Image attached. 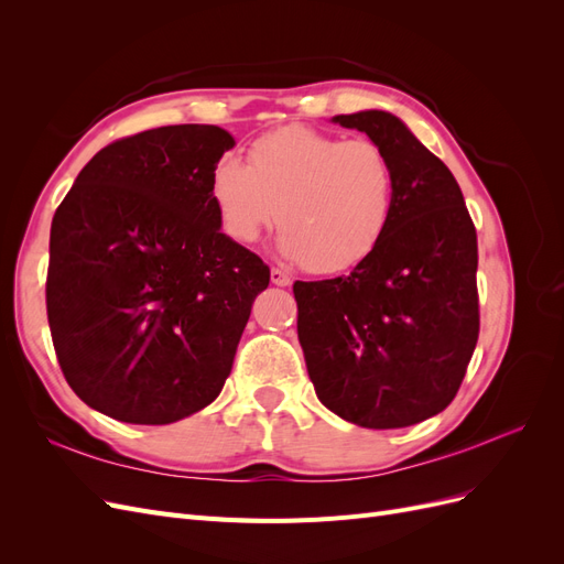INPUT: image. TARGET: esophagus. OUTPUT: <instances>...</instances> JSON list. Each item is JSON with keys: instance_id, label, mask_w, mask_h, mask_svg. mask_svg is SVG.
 Here are the masks:
<instances>
[{"instance_id": "34e87169", "label": "esophagus", "mask_w": 564, "mask_h": 564, "mask_svg": "<svg viewBox=\"0 0 564 564\" xmlns=\"http://www.w3.org/2000/svg\"><path fill=\"white\" fill-rule=\"evenodd\" d=\"M270 280H272V284H278V286H289V284H292V275H289V272L282 270V268H272L270 270Z\"/></svg>"}]
</instances>
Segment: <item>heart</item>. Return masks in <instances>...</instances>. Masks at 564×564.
Segmentation results:
<instances>
[{
  "mask_svg": "<svg viewBox=\"0 0 564 564\" xmlns=\"http://www.w3.org/2000/svg\"><path fill=\"white\" fill-rule=\"evenodd\" d=\"M209 195L235 242H256L278 218L282 253L327 275L360 265L381 245L395 204V169L369 139L344 141L292 124L259 135L247 164L220 160Z\"/></svg>",
  "mask_w": 564,
  "mask_h": 564,
  "instance_id": "heart-1",
  "label": "heart"
}]
</instances>
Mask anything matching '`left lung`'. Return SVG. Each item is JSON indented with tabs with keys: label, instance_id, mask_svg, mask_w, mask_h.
Here are the masks:
<instances>
[{
	"label": "left lung",
	"instance_id": "obj_1",
	"mask_svg": "<svg viewBox=\"0 0 564 564\" xmlns=\"http://www.w3.org/2000/svg\"><path fill=\"white\" fill-rule=\"evenodd\" d=\"M334 122L365 131L395 169L381 245L350 275L294 282L299 340L319 402L362 429H404L447 409L477 334V232L447 164L395 115Z\"/></svg>",
	"mask_w": 564,
	"mask_h": 564
}]
</instances>
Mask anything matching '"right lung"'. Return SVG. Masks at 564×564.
Instances as JSON below:
<instances>
[{"mask_svg":"<svg viewBox=\"0 0 564 564\" xmlns=\"http://www.w3.org/2000/svg\"><path fill=\"white\" fill-rule=\"evenodd\" d=\"M214 124L141 131L82 169L51 220L46 315L63 377L124 423L164 425L212 404L270 268L220 232Z\"/></svg>","mask_w":564,"mask_h":564,"instance_id":"1","label":"right lung"}]
</instances>
